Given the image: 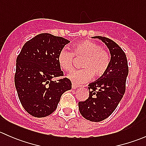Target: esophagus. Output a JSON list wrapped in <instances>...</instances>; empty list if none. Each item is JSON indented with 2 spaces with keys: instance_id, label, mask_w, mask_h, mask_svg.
Wrapping results in <instances>:
<instances>
[{
  "instance_id": "34e87169",
  "label": "esophagus",
  "mask_w": 146,
  "mask_h": 146,
  "mask_svg": "<svg viewBox=\"0 0 146 146\" xmlns=\"http://www.w3.org/2000/svg\"><path fill=\"white\" fill-rule=\"evenodd\" d=\"M79 88V85H76V84H75V83H73L72 84V88H73V89H76V88Z\"/></svg>"
}]
</instances>
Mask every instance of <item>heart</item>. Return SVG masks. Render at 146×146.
Segmentation results:
<instances>
[{"label": "heart", "mask_w": 146, "mask_h": 146, "mask_svg": "<svg viewBox=\"0 0 146 146\" xmlns=\"http://www.w3.org/2000/svg\"><path fill=\"white\" fill-rule=\"evenodd\" d=\"M74 56L84 58L80 70H73L68 78L75 84L84 83L94 78H100L107 73L110 64V56L99 44L90 40L82 41L75 45L73 52L62 48L57 56V61L61 69L70 71L73 68Z\"/></svg>", "instance_id": "heart-1"}]
</instances>
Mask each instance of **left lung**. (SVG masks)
<instances>
[{
	"label": "left lung",
	"mask_w": 146,
	"mask_h": 146,
	"mask_svg": "<svg viewBox=\"0 0 146 146\" xmlns=\"http://www.w3.org/2000/svg\"><path fill=\"white\" fill-rule=\"evenodd\" d=\"M93 38H98L108 47L111 54L110 64L104 76L89 84V98L79 102L78 107L84 118L99 122L112 114L123 98L129 66L124 51L116 42L105 36Z\"/></svg>",
	"instance_id": "left-lung-1"
}]
</instances>
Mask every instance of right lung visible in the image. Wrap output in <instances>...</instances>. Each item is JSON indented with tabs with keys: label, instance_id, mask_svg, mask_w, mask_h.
Masks as SVG:
<instances>
[{
	"label": "right lung",
	"instance_id": "add662e5",
	"mask_svg": "<svg viewBox=\"0 0 146 146\" xmlns=\"http://www.w3.org/2000/svg\"><path fill=\"white\" fill-rule=\"evenodd\" d=\"M70 42L48 33L36 35L26 42L16 59L15 85L25 110L35 117H44L57 108L62 94L72 88L64 76L57 56Z\"/></svg>",
	"mask_w": 146,
	"mask_h": 146
}]
</instances>
